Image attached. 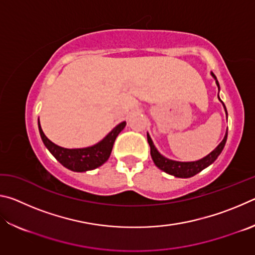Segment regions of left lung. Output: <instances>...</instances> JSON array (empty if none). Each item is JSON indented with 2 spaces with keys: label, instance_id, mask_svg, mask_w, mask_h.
<instances>
[{
  "label": "left lung",
  "instance_id": "obj_1",
  "mask_svg": "<svg viewBox=\"0 0 255 255\" xmlns=\"http://www.w3.org/2000/svg\"><path fill=\"white\" fill-rule=\"evenodd\" d=\"M213 76L215 77L216 83H217L218 88H219L217 79H216V76L214 74H213ZM219 100H221V99H219ZM224 108H225V111L227 114L225 105H224ZM147 140H148V144L150 146V155H152V158L155 163V165H156L158 169H161L162 171L166 172V173H169L171 175L178 176V178H190V176H193L197 173H199L200 171L206 169L207 166H209L211 163H214L216 161V158L219 156V154L222 153L224 146H225V144H226L227 132H226L225 137H224L222 143L219 144L217 147L213 150V152L207 155L206 157L201 158V159H199V161H196V162H176V161H172V159L164 157L157 152V149L155 148V146L153 144L152 139H150L148 133H147Z\"/></svg>",
  "mask_w": 255,
  "mask_h": 255
}]
</instances>
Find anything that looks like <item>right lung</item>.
Segmentation results:
<instances>
[{"instance_id": "1", "label": "right lung", "mask_w": 255, "mask_h": 255, "mask_svg": "<svg viewBox=\"0 0 255 255\" xmlns=\"http://www.w3.org/2000/svg\"><path fill=\"white\" fill-rule=\"evenodd\" d=\"M126 126V122L119 124L117 127H115L108 135L103 138L100 143L96 144L91 147L86 148H77V149H68L60 147L50 141L45 136L44 131L40 127V124L38 122L39 132L41 139L49 152L54 155L55 158L67 169L75 172H85L89 170L97 169L109 158L112 147L116 138L119 135V132Z\"/></svg>"}]
</instances>
